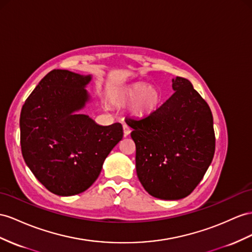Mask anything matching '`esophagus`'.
<instances>
[{"label": "esophagus", "mask_w": 252, "mask_h": 252, "mask_svg": "<svg viewBox=\"0 0 252 252\" xmlns=\"http://www.w3.org/2000/svg\"><path fill=\"white\" fill-rule=\"evenodd\" d=\"M130 133H131L130 126H126V125H124V135H125V136H128V135H130Z\"/></svg>", "instance_id": "1"}]
</instances>
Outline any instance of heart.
Instances as JSON below:
<instances>
[{
    "label": "heart",
    "mask_w": 252,
    "mask_h": 252,
    "mask_svg": "<svg viewBox=\"0 0 252 252\" xmlns=\"http://www.w3.org/2000/svg\"><path fill=\"white\" fill-rule=\"evenodd\" d=\"M111 100L115 104H128L130 113L137 118H145L158 109L160 102V94L157 88L150 87L144 82L131 84L119 88L111 94Z\"/></svg>",
    "instance_id": "heart-1"
}]
</instances>
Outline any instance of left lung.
<instances>
[{
  "label": "left lung",
  "mask_w": 252,
  "mask_h": 252,
  "mask_svg": "<svg viewBox=\"0 0 252 252\" xmlns=\"http://www.w3.org/2000/svg\"><path fill=\"white\" fill-rule=\"evenodd\" d=\"M172 89L173 94L150 116L126 120L133 128L139 181L151 196L164 200L188 197L215 152L208 103L184 77L172 79Z\"/></svg>",
  "instance_id": "8db88e82"
}]
</instances>
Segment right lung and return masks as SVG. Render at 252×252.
<instances>
[{"instance_id":"1","label":"right lung","mask_w":252,"mask_h":252,"mask_svg":"<svg viewBox=\"0 0 252 252\" xmlns=\"http://www.w3.org/2000/svg\"><path fill=\"white\" fill-rule=\"evenodd\" d=\"M92 75L54 69L36 86L21 109L20 141L25 163L44 188L59 196L85 191L124 136L119 122L99 126L79 114L90 96Z\"/></svg>"}]
</instances>
